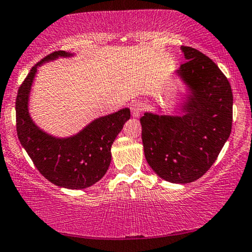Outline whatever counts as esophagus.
<instances>
[{
	"label": "esophagus",
	"instance_id": "obj_1",
	"mask_svg": "<svg viewBox=\"0 0 252 252\" xmlns=\"http://www.w3.org/2000/svg\"><path fill=\"white\" fill-rule=\"evenodd\" d=\"M130 109H131V114H132L133 118H138L143 112L144 106L140 101H132L130 104Z\"/></svg>",
	"mask_w": 252,
	"mask_h": 252
}]
</instances>
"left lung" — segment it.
<instances>
[{
    "mask_svg": "<svg viewBox=\"0 0 252 252\" xmlns=\"http://www.w3.org/2000/svg\"><path fill=\"white\" fill-rule=\"evenodd\" d=\"M187 62L177 70L192 94L183 116L145 113L140 118L145 158L158 176L192 183L217 160L232 131L233 94L227 77L196 49L182 47Z\"/></svg>",
    "mask_w": 252,
    "mask_h": 252,
    "instance_id": "1",
    "label": "left lung"
}]
</instances>
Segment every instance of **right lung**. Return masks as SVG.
<instances>
[{"mask_svg": "<svg viewBox=\"0 0 252 252\" xmlns=\"http://www.w3.org/2000/svg\"><path fill=\"white\" fill-rule=\"evenodd\" d=\"M68 56V52L55 51L32 67L16 99L17 134L34 165L49 182L65 189H83L107 172L112 144L130 119V109L123 108L94 120L69 138L52 137L38 129L28 113V97L37 67L58 57Z\"/></svg>", "mask_w": 252, "mask_h": 252, "instance_id": "obj_1", "label": "right lung"}]
</instances>
